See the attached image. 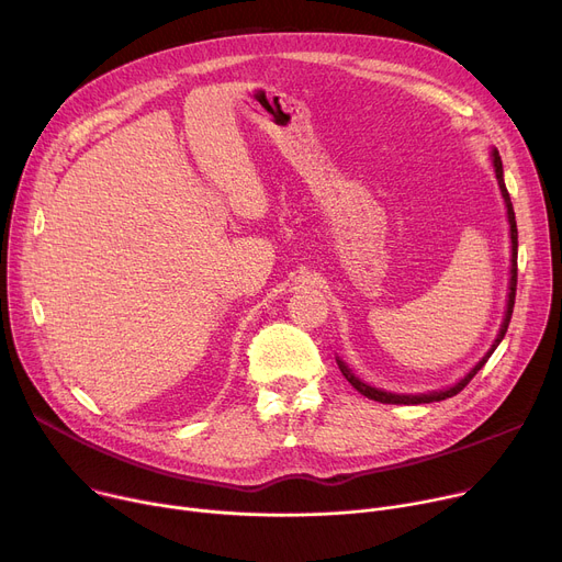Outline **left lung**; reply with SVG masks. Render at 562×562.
<instances>
[{"instance_id":"1","label":"left lung","mask_w":562,"mask_h":562,"mask_svg":"<svg viewBox=\"0 0 562 562\" xmlns=\"http://www.w3.org/2000/svg\"><path fill=\"white\" fill-rule=\"evenodd\" d=\"M492 164H494V172H496V180H498V187H501V193H504V200H506V206H508V221H510V239H513V269H510V293H508V310H506V318H504V326H501V333L496 337V344L492 346V350L487 352V356L474 367V371H469L456 387L447 390V392H432V394H419V396H401V394H387V392H380V390H373L369 385H364V382L360 378L352 375V371L341 362L337 360L344 378L350 382L352 387H356L360 394H364L367 398H373V401H380V403H403V405H419V403H432V401H445V398H451L456 394H460L467 385L469 380L474 378L483 367L485 362L490 360V356L494 352V348L501 344V339H504V335L508 333V326H510V318H513V310H515V293H517V223H515V210H513V202H510V193L506 189V182H504V164H501V157H498V150H492Z\"/></svg>"}]
</instances>
